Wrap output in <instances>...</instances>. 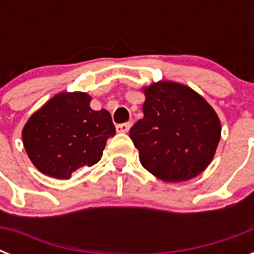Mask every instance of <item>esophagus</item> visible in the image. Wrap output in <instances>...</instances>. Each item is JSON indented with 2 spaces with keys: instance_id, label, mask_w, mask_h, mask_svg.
Here are the masks:
<instances>
[{
  "instance_id": "1",
  "label": "esophagus",
  "mask_w": 254,
  "mask_h": 254,
  "mask_svg": "<svg viewBox=\"0 0 254 254\" xmlns=\"http://www.w3.org/2000/svg\"><path fill=\"white\" fill-rule=\"evenodd\" d=\"M130 127H131L130 123L119 124V125H116V130L119 131V133H127L129 129H130Z\"/></svg>"
}]
</instances>
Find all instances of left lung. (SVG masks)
<instances>
[{"label":"left lung","instance_id":"8db88e82","mask_svg":"<svg viewBox=\"0 0 254 254\" xmlns=\"http://www.w3.org/2000/svg\"><path fill=\"white\" fill-rule=\"evenodd\" d=\"M143 93V117L129 130L141 165L174 183L204 171L221 135L213 108L193 89L174 81L154 83Z\"/></svg>","mask_w":254,"mask_h":254}]
</instances>
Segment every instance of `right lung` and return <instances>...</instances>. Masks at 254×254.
<instances>
[{
  "label": "right lung",
  "instance_id": "obj_1",
  "mask_svg": "<svg viewBox=\"0 0 254 254\" xmlns=\"http://www.w3.org/2000/svg\"><path fill=\"white\" fill-rule=\"evenodd\" d=\"M84 92H62L34 113L22 130L25 150L41 173L69 179L73 171L101 159L116 134L109 112L93 111Z\"/></svg>",
  "mask_w": 254,
  "mask_h": 254
}]
</instances>
